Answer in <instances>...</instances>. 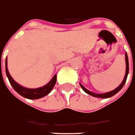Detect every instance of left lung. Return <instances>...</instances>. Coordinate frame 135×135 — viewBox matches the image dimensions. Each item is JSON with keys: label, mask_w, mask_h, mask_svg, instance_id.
I'll return each mask as SVG.
<instances>
[{"label": "left lung", "mask_w": 135, "mask_h": 135, "mask_svg": "<svg viewBox=\"0 0 135 135\" xmlns=\"http://www.w3.org/2000/svg\"><path fill=\"white\" fill-rule=\"evenodd\" d=\"M125 61H126V66H127V67H126V73H125V75H124V80L121 82V84L119 85L116 89H115L114 90L110 91H109V92H106V93L103 94L94 93V92H92V91H89L88 89H86L83 85L81 84H80L81 88H82V89L86 93H87L88 94H89L91 96L94 97H97V98H103V99H105V98H109V97H113V95H115V94L118 93V91L123 88L124 85L125 84V83H126V81H127V75L129 74V60H128V56H127V53L125 54Z\"/></svg>", "instance_id": "left-lung-1"}]
</instances>
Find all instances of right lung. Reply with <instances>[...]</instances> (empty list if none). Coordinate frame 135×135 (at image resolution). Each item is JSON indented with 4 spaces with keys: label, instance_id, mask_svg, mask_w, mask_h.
<instances>
[{
    "label": "right lung",
    "instance_id": "1",
    "mask_svg": "<svg viewBox=\"0 0 135 135\" xmlns=\"http://www.w3.org/2000/svg\"><path fill=\"white\" fill-rule=\"evenodd\" d=\"M6 75L8 77V81L10 82L11 86L13 87L14 90L21 96L25 97L27 99H30V100H37V99H40V98L46 96L47 94L50 93L51 91L52 90V89L54 86L56 81H57V74H55L54 77L51 78V80L47 84L44 85L42 87L36 88V89H30V88L24 87L14 81L10 75V73L8 72V68H7V57L6 59Z\"/></svg>",
    "mask_w": 135,
    "mask_h": 135
}]
</instances>
